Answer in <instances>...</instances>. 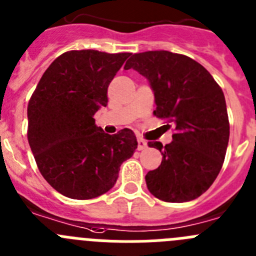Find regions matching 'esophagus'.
<instances>
[{
	"instance_id": "esophagus-1",
	"label": "esophagus",
	"mask_w": 256,
	"mask_h": 256,
	"mask_svg": "<svg viewBox=\"0 0 256 256\" xmlns=\"http://www.w3.org/2000/svg\"><path fill=\"white\" fill-rule=\"evenodd\" d=\"M137 142H138V150H140V151L147 148V142L144 140H142V138H138Z\"/></svg>"
}]
</instances>
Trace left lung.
<instances>
[{
    "mask_svg": "<svg viewBox=\"0 0 256 256\" xmlns=\"http://www.w3.org/2000/svg\"><path fill=\"white\" fill-rule=\"evenodd\" d=\"M130 68L148 80L154 114L174 124L175 130L166 146L148 142L162 154L161 165L146 175L150 193L170 203L193 200L224 165L230 137L224 91L200 63L168 50L136 53L124 66Z\"/></svg>",
    "mask_w": 256,
    "mask_h": 256,
    "instance_id": "left-lung-1",
    "label": "left lung"
}]
</instances>
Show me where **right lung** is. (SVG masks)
Here are the masks:
<instances>
[{
	"mask_svg": "<svg viewBox=\"0 0 256 256\" xmlns=\"http://www.w3.org/2000/svg\"><path fill=\"white\" fill-rule=\"evenodd\" d=\"M130 53L66 52L49 66L28 105V140L40 174L58 193L92 199L110 190L137 138L108 134L94 114L108 104V86Z\"/></svg>",
	"mask_w": 256,
	"mask_h": 256,
	"instance_id": "1",
	"label": "right lung"
}]
</instances>
